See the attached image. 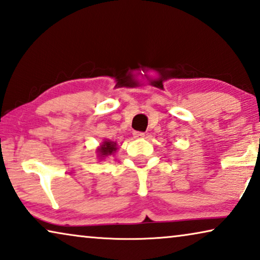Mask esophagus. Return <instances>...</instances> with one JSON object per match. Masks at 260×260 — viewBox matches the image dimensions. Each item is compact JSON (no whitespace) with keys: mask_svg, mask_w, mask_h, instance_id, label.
Instances as JSON below:
<instances>
[{"mask_svg":"<svg viewBox=\"0 0 260 260\" xmlns=\"http://www.w3.org/2000/svg\"><path fill=\"white\" fill-rule=\"evenodd\" d=\"M133 135H134L135 138H143L145 136L144 133H139V131H134Z\"/></svg>","mask_w":260,"mask_h":260,"instance_id":"esophagus-1","label":"esophagus"}]
</instances>
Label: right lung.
Segmentation results:
<instances>
[{
    "instance_id": "right-lung-1",
    "label": "right lung",
    "mask_w": 260,
    "mask_h": 260,
    "mask_svg": "<svg viewBox=\"0 0 260 260\" xmlns=\"http://www.w3.org/2000/svg\"><path fill=\"white\" fill-rule=\"evenodd\" d=\"M117 143L111 141V139H104V141L100 144L99 148L96 149L97 157H99V159H105L107 157L114 155V153L117 151Z\"/></svg>"
}]
</instances>
